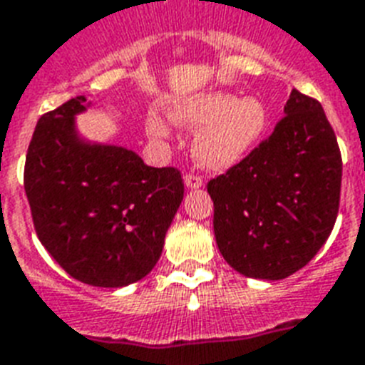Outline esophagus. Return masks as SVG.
I'll return each mask as SVG.
<instances>
[{
	"label": "esophagus",
	"mask_w": 365,
	"mask_h": 365,
	"mask_svg": "<svg viewBox=\"0 0 365 365\" xmlns=\"http://www.w3.org/2000/svg\"><path fill=\"white\" fill-rule=\"evenodd\" d=\"M183 183H185V187L187 189H198L204 185L202 178L195 176V174H187V176L183 178Z\"/></svg>",
	"instance_id": "1"
}]
</instances>
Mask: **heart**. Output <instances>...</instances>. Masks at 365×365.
Segmentation results:
<instances>
[{
	"mask_svg": "<svg viewBox=\"0 0 365 365\" xmlns=\"http://www.w3.org/2000/svg\"><path fill=\"white\" fill-rule=\"evenodd\" d=\"M176 125L198 131L192 142V157L208 170H229L253 152L268 127V108L257 97L240 99L227 91H210L202 96L176 101L170 106ZM148 135L167 140L170 125L161 115L146 118Z\"/></svg>",
	"mask_w": 365,
	"mask_h": 365,
	"instance_id": "1",
	"label": "heart"
}]
</instances>
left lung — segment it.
I'll return each instance as SVG.
<instances>
[{
    "label": "left lung",
    "instance_id": "1",
    "mask_svg": "<svg viewBox=\"0 0 365 365\" xmlns=\"http://www.w3.org/2000/svg\"><path fill=\"white\" fill-rule=\"evenodd\" d=\"M285 118L244 161L213 178V232L223 259L253 279H285L330 236L341 153L319 101L292 90Z\"/></svg>",
    "mask_w": 365,
    "mask_h": 365
}]
</instances>
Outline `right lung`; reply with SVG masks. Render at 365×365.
Returning <instances> with one entry per match:
<instances>
[{
	"instance_id": "obj_1",
	"label": "right lung",
	"mask_w": 365,
	"mask_h": 365,
	"mask_svg": "<svg viewBox=\"0 0 365 365\" xmlns=\"http://www.w3.org/2000/svg\"><path fill=\"white\" fill-rule=\"evenodd\" d=\"M90 106L80 96L41 115L24 189L56 262L86 285L120 289L157 264L183 182L176 168L148 167L133 150L80 135L76 115Z\"/></svg>"
}]
</instances>
